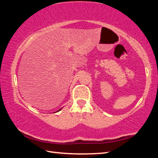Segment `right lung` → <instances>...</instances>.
Instances as JSON below:
<instances>
[{"label":"right lung","instance_id":"add662e5","mask_svg":"<svg viewBox=\"0 0 158 158\" xmlns=\"http://www.w3.org/2000/svg\"><path fill=\"white\" fill-rule=\"evenodd\" d=\"M60 109H59V110H58V111H57V112H58V111H59L60 110Z\"/></svg>","mask_w":158,"mask_h":158}]
</instances>
